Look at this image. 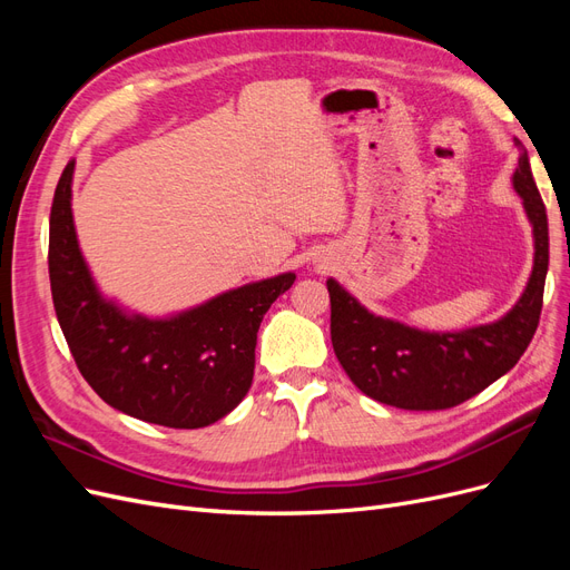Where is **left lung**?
<instances>
[{
  "label": "left lung",
  "instance_id": "8db88e82",
  "mask_svg": "<svg viewBox=\"0 0 570 570\" xmlns=\"http://www.w3.org/2000/svg\"><path fill=\"white\" fill-rule=\"evenodd\" d=\"M534 235V266L523 297L490 325L459 333H423L366 312L333 278L331 337L352 383L371 400L409 411L452 409L511 371L538 331L549 266L547 209L532 180L528 151L513 174Z\"/></svg>",
  "mask_w": 570,
  "mask_h": 570
}]
</instances>
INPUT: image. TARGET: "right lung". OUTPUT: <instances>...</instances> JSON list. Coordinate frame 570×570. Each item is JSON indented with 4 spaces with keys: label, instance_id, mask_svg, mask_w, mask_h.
<instances>
[{
    "label": "right lung",
    "instance_id": "obj_1",
    "mask_svg": "<svg viewBox=\"0 0 570 570\" xmlns=\"http://www.w3.org/2000/svg\"><path fill=\"white\" fill-rule=\"evenodd\" d=\"M68 161L49 214V283L76 366L109 406L193 430L230 413L252 387L256 333L295 273L218 295L166 321L126 316L101 299L78 249Z\"/></svg>",
    "mask_w": 570,
    "mask_h": 570
}]
</instances>
